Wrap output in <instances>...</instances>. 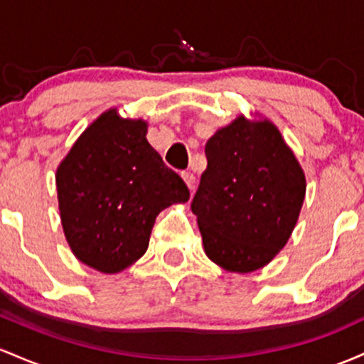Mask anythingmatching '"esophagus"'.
Masks as SVG:
<instances>
[{
	"label": "esophagus",
	"mask_w": 364,
	"mask_h": 364,
	"mask_svg": "<svg viewBox=\"0 0 364 364\" xmlns=\"http://www.w3.org/2000/svg\"><path fill=\"white\" fill-rule=\"evenodd\" d=\"M181 177L183 178V182H186V186L189 187V189H193L194 183H196V177H194V173H191V171H182Z\"/></svg>",
	"instance_id": "34e87169"
}]
</instances>
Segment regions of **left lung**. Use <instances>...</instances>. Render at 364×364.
I'll return each instance as SVG.
<instances>
[{"label":"left lung","mask_w":364,"mask_h":364,"mask_svg":"<svg viewBox=\"0 0 364 364\" xmlns=\"http://www.w3.org/2000/svg\"><path fill=\"white\" fill-rule=\"evenodd\" d=\"M204 151L208 166L191 204L204 252L230 273L267 267L299 218L303 166L279 127L261 115H239L208 139Z\"/></svg>","instance_id":"left-lung-1"}]
</instances>
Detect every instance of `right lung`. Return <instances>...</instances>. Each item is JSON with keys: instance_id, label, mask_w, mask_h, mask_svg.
<instances>
[{"instance_id": "1", "label": "right lung", "mask_w": 364, "mask_h": 364, "mask_svg": "<svg viewBox=\"0 0 364 364\" xmlns=\"http://www.w3.org/2000/svg\"><path fill=\"white\" fill-rule=\"evenodd\" d=\"M148 122L106 109L56 168L65 239L80 263L120 273L148 251L160 211L189 201L186 182L149 144Z\"/></svg>"}]
</instances>
